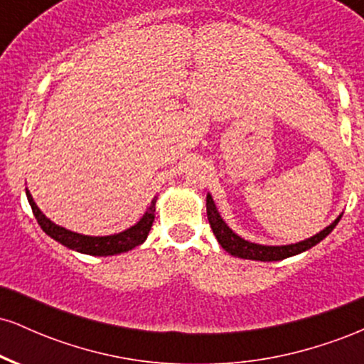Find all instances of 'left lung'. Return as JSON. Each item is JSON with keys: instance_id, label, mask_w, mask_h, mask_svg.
<instances>
[{"instance_id": "obj_1", "label": "left lung", "mask_w": 364, "mask_h": 364, "mask_svg": "<svg viewBox=\"0 0 364 364\" xmlns=\"http://www.w3.org/2000/svg\"><path fill=\"white\" fill-rule=\"evenodd\" d=\"M207 217L208 224H210L212 231L219 241V245L223 246L228 253L235 255V257L240 258H248V260H262V262H275L282 260V258L292 257V255H298L304 252V250L311 248L316 243H320L325 236H328L332 232V229L336 228L337 223L341 220V215L333 220L328 228H325L323 231H320L318 235H315L310 240H304L301 243L296 245H287V246H262L250 243V241L241 240L240 236H236L231 229L225 225V223L220 219L219 212L214 205V200H212L210 195H207Z\"/></svg>"}]
</instances>
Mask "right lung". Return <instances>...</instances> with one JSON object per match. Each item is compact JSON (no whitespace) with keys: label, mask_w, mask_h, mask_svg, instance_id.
Masks as SVG:
<instances>
[{"label":"right lung","mask_w":364,"mask_h":364,"mask_svg":"<svg viewBox=\"0 0 364 364\" xmlns=\"http://www.w3.org/2000/svg\"><path fill=\"white\" fill-rule=\"evenodd\" d=\"M25 193H27L28 203H31L32 212H34L37 223H39L41 229H43L46 235L51 236L53 240L60 241L61 245L68 246V248L77 250V252H82L87 255H97V257H107V255L123 253V252H128V250L135 248V246L141 245L145 240H147L150 228H152L154 219H156V214H154V212H156V198H154L152 203H150L149 210L145 212V215L140 219V223H136L133 228L127 229V231L119 232V235H112V236H83L51 223V220H49L48 217L39 210V207L36 205L34 198H32V195L28 193V190L25 191Z\"/></svg>","instance_id":"right-lung-1"}]
</instances>
